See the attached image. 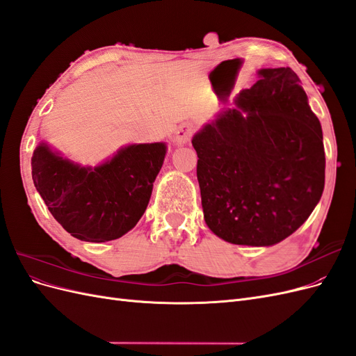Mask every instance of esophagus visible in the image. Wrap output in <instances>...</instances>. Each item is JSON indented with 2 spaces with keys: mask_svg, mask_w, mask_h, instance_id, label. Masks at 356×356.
I'll list each match as a JSON object with an SVG mask.
<instances>
[{
  "mask_svg": "<svg viewBox=\"0 0 356 356\" xmlns=\"http://www.w3.org/2000/svg\"><path fill=\"white\" fill-rule=\"evenodd\" d=\"M193 131H195V129H193V124L190 123L179 124L175 131V144L177 145L187 144L193 135Z\"/></svg>",
  "mask_w": 356,
  "mask_h": 356,
  "instance_id": "obj_1",
  "label": "esophagus"
}]
</instances>
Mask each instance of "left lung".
Returning a JSON list of instances; mask_svg holds the SVG:
<instances>
[{
  "label": "left lung",
  "mask_w": 356,
  "mask_h": 356,
  "mask_svg": "<svg viewBox=\"0 0 356 356\" xmlns=\"http://www.w3.org/2000/svg\"><path fill=\"white\" fill-rule=\"evenodd\" d=\"M193 136L204 222L225 242L270 246L303 224L325 184L318 117L291 68H263Z\"/></svg>",
  "instance_id": "1"
}]
</instances>
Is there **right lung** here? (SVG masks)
Listing matches in <instances>:
<instances>
[{"label":"right lung","instance_id":"add662e5","mask_svg":"<svg viewBox=\"0 0 356 356\" xmlns=\"http://www.w3.org/2000/svg\"><path fill=\"white\" fill-rule=\"evenodd\" d=\"M165 143L131 144L98 166H81L40 143L32 179L50 213L86 242L122 238L143 217L166 156Z\"/></svg>","mask_w":356,"mask_h":356}]
</instances>
